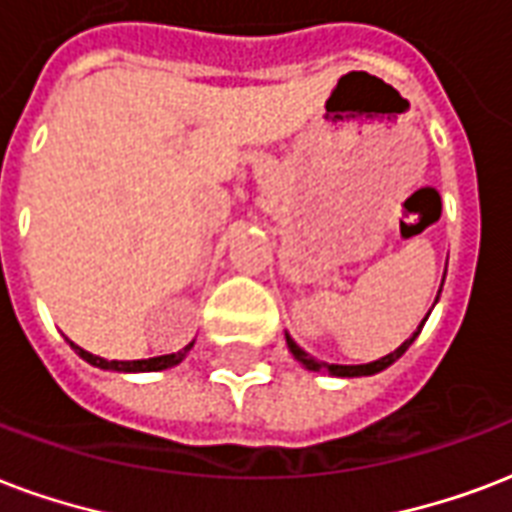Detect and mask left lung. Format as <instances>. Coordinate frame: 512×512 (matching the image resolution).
I'll return each instance as SVG.
<instances>
[{"label":"left lung","mask_w":512,"mask_h":512,"mask_svg":"<svg viewBox=\"0 0 512 512\" xmlns=\"http://www.w3.org/2000/svg\"><path fill=\"white\" fill-rule=\"evenodd\" d=\"M443 282H446V273H443ZM440 290H443V284H440ZM440 290H438V298H440ZM438 298H435V303H438ZM435 303H432V308H435ZM429 317V311H427ZM427 317L421 319L419 330L408 338V341H403V346H397L392 354H386V357H381V360L376 362H365V365H333V362H319L314 360L311 354H308L306 349H300L298 343L292 341L290 333H284V338H287V346H290L292 357L303 365L306 370H311V373H327V376H341V378H360V376H376V373H381V370H386L389 365H395L400 357H403L405 351H408V346H411L413 341H416V335L421 333V327H424V322H427Z\"/></svg>","instance_id":"1"}]
</instances>
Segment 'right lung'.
<instances>
[{
	"mask_svg": "<svg viewBox=\"0 0 512 512\" xmlns=\"http://www.w3.org/2000/svg\"><path fill=\"white\" fill-rule=\"evenodd\" d=\"M193 343L195 341L187 343L185 349L177 351V354H161V357H150V360H131V362L104 360V357H96V354H91V351L80 349L77 343H72V349L77 351V354H80L85 362H91V365H96V368H101V370H117V373H152V370H166V368H174V365H179V362L187 357V351L193 349Z\"/></svg>",
	"mask_w": 512,
	"mask_h": 512,
	"instance_id": "1",
	"label": "right lung"
}]
</instances>
